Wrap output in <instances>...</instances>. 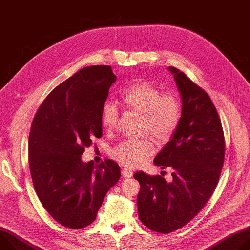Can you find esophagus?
Instances as JSON below:
<instances>
[{"label": "esophagus", "instance_id": "1", "mask_svg": "<svg viewBox=\"0 0 250 250\" xmlns=\"http://www.w3.org/2000/svg\"><path fill=\"white\" fill-rule=\"evenodd\" d=\"M122 175L125 177V178H129L132 176V171L128 168H124L122 170Z\"/></svg>", "mask_w": 250, "mask_h": 250}]
</instances>
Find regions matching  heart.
Returning a JSON list of instances; mask_svg holds the SVG:
<instances>
[{
  "label": "heart",
  "instance_id": "1",
  "mask_svg": "<svg viewBox=\"0 0 250 250\" xmlns=\"http://www.w3.org/2000/svg\"><path fill=\"white\" fill-rule=\"evenodd\" d=\"M121 98L127 108L141 113V129L149 133L157 142L168 141L179 127L182 118V104L174 92L162 93L146 80H138L122 93ZM102 124L105 129L118 125L119 109L116 103L105 101L101 110ZM154 152L152 142L147 138L125 139L112 150V155L120 163L129 167L144 165Z\"/></svg>",
  "mask_w": 250,
  "mask_h": 250
}]
</instances>
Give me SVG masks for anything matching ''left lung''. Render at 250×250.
Here are the masks:
<instances>
[{
    "mask_svg": "<svg viewBox=\"0 0 250 250\" xmlns=\"http://www.w3.org/2000/svg\"><path fill=\"white\" fill-rule=\"evenodd\" d=\"M168 69L181 95L182 118L153 162L172 168V181L141 171L133 175L140 184L139 220L160 233L183 228L205 207L218 185L226 150L222 123L208 95L177 68Z\"/></svg>",
    "mask_w": 250,
    "mask_h": 250,
    "instance_id": "8db88e82",
    "label": "left lung"
}]
</instances>
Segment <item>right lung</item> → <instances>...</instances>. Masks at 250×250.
I'll return each mask as SVG.
<instances>
[{
	"label": "right lung",
	"mask_w": 250,
	"mask_h": 250,
	"mask_svg": "<svg viewBox=\"0 0 250 250\" xmlns=\"http://www.w3.org/2000/svg\"><path fill=\"white\" fill-rule=\"evenodd\" d=\"M116 80L108 65L81 69L49 93L31 124L28 161L34 190L49 215L69 229L92 224L121 177L112 159L97 165L81 159L92 139L103 134L102 105Z\"/></svg>",
	"instance_id": "add662e5"
}]
</instances>
